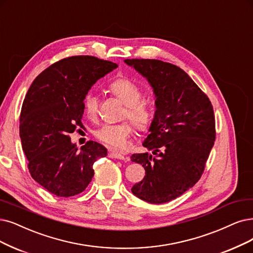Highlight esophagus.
Masks as SVG:
<instances>
[{"label":"esophagus","instance_id":"obj_1","mask_svg":"<svg viewBox=\"0 0 253 253\" xmlns=\"http://www.w3.org/2000/svg\"><path fill=\"white\" fill-rule=\"evenodd\" d=\"M109 157L110 158H116V160H121V161H125V158H126L123 154H121V153L116 152V151L109 152Z\"/></svg>","mask_w":253,"mask_h":253}]
</instances>
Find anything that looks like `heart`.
I'll list each match as a JSON object with an SVG mask.
<instances>
[{
	"mask_svg": "<svg viewBox=\"0 0 253 253\" xmlns=\"http://www.w3.org/2000/svg\"><path fill=\"white\" fill-rule=\"evenodd\" d=\"M109 90L125 105L123 118H127L132 125L143 131L150 124L152 119L151 108L143 100V91L134 82L128 79H118L109 85ZM83 106L88 117H95L98 111V97L88 92L84 97ZM132 128L128 122L120 124H104L100 126L95 135L100 142L110 148L120 149L124 147Z\"/></svg>",
	"mask_w": 253,
	"mask_h": 253,
	"instance_id": "heart-1",
	"label": "heart"
}]
</instances>
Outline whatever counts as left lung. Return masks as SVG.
I'll return each mask as SVG.
<instances>
[{"label": "left lung", "instance_id": "8db88e82", "mask_svg": "<svg viewBox=\"0 0 253 253\" xmlns=\"http://www.w3.org/2000/svg\"><path fill=\"white\" fill-rule=\"evenodd\" d=\"M150 83L156 110L143 146L152 154L135 153L146 175L131 192L162 204L193 188L204 171L216 138L212 105L183 70L157 59H125Z\"/></svg>", "mask_w": 253, "mask_h": 253}]
</instances>
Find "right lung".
I'll list each match as a JSON object with an SVG mask.
<instances>
[{
  "label": "right lung",
  "instance_id": "add662e5",
  "mask_svg": "<svg viewBox=\"0 0 253 253\" xmlns=\"http://www.w3.org/2000/svg\"><path fill=\"white\" fill-rule=\"evenodd\" d=\"M118 68L93 56H72L53 63L32 82L20 116V136L32 178L58 197L87 188L92 165L107 149L89 141L78 150L70 133L82 126L83 100L90 87Z\"/></svg>",
  "mask_w": 253,
  "mask_h": 253
}]
</instances>
